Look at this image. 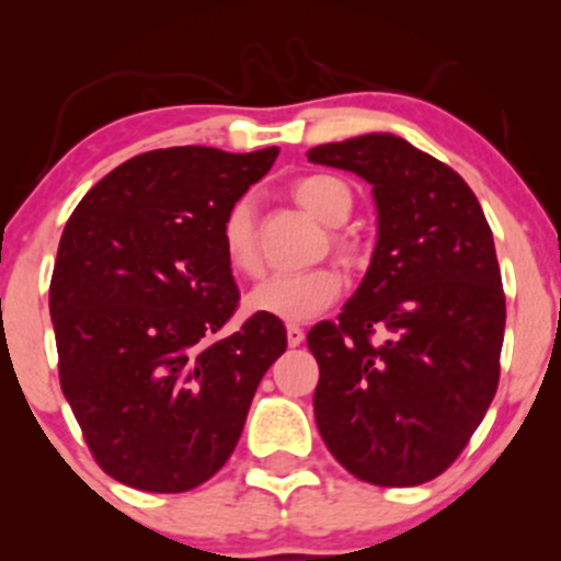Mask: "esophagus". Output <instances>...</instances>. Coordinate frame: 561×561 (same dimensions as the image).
Here are the masks:
<instances>
[{
    "label": "esophagus",
    "instance_id": "34e87169",
    "mask_svg": "<svg viewBox=\"0 0 561 561\" xmlns=\"http://www.w3.org/2000/svg\"><path fill=\"white\" fill-rule=\"evenodd\" d=\"M302 337H306V334H302V330H300L298 324H287V343H289V347L300 345Z\"/></svg>",
    "mask_w": 561,
    "mask_h": 561
}]
</instances>
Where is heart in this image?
<instances>
[{"label": "heart", "mask_w": 561, "mask_h": 561, "mask_svg": "<svg viewBox=\"0 0 561 561\" xmlns=\"http://www.w3.org/2000/svg\"><path fill=\"white\" fill-rule=\"evenodd\" d=\"M293 197L319 221L337 227L353 210L351 190L340 179L327 173H308L293 184ZM224 259L237 274H259L261 250L255 237L253 199L240 197L229 205L218 227ZM334 250L340 259L353 263L358 248L351 237H334ZM343 293V274L332 266L308 268L295 274H272L248 295L250 311L266 313L282 321H308L330 308Z\"/></svg>", "instance_id": "heart-1"}]
</instances>
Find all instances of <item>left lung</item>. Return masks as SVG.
Listing matches in <instances>:
<instances>
[{
    "instance_id": "8db88e82",
    "label": "left lung",
    "mask_w": 561,
    "mask_h": 561,
    "mask_svg": "<svg viewBox=\"0 0 561 561\" xmlns=\"http://www.w3.org/2000/svg\"><path fill=\"white\" fill-rule=\"evenodd\" d=\"M311 163L371 184L377 248L337 321H319L313 414L347 472L382 488L459 459L501 375L506 298L493 231L450 165L392 134L330 141Z\"/></svg>"
}]
</instances>
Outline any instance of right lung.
Segmentation results:
<instances>
[{
	"label": "right lung",
	"mask_w": 561,
	"mask_h": 561,
	"mask_svg": "<svg viewBox=\"0 0 561 561\" xmlns=\"http://www.w3.org/2000/svg\"><path fill=\"white\" fill-rule=\"evenodd\" d=\"M279 150L169 147L107 173L76 205L49 285L57 369L83 440L113 480L184 493L227 465L279 319L231 334L240 289L218 227Z\"/></svg>",
	"instance_id": "obj_1"
}]
</instances>
